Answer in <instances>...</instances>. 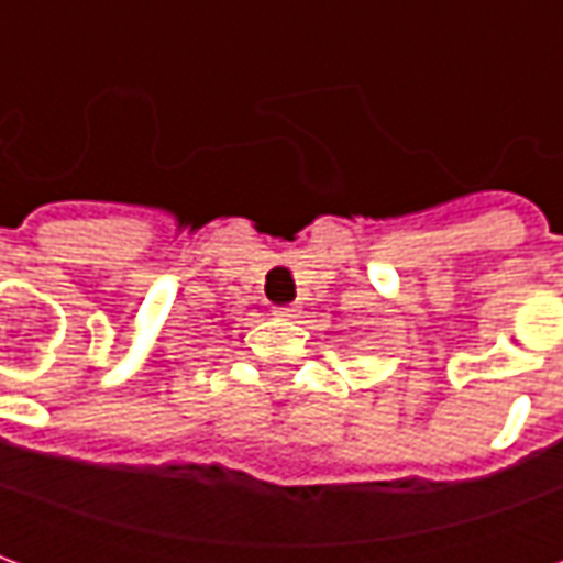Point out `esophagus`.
I'll list each match as a JSON object with an SVG mask.
<instances>
[{
  "label": "esophagus",
  "instance_id": "esophagus-1",
  "mask_svg": "<svg viewBox=\"0 0 563 563\" xmlns=\"http://www.w3.org/2000/svg\"><path fill=\"white\" fill-rule=\"evenodd\" d=\"M274 317L295 319V317H298V307H274Z\"/></svg>",
  "mask_w": 563,
  "mask_h": 563
}]
</instances>
